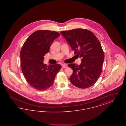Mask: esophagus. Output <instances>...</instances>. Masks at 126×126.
<instances>
[{
	"mask_svg": "<svg viewBox=\"0 0 126 126\" xmlns=\"http://www.w3.org/2000/svg\"><path fill=\"white\" fill-rule=\"evenodd\" d=\"M67 67V65L65 64H63L62 65V68H66Z\"/></svg>",
	"mask_w": 126,
	"mask_h": 126,
	"instance_id": "esophagus-1",
	"label": "esophagus"
}]
</instances>
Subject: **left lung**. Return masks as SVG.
<instances>
[{
    "label": "left lung",
    "instance_id": "1",
    "mask_svg": "<svg viewBox=\"0 0 126 126\" xmlns=\"http://www.w3.org/2000/svg\"><path fill=\"white\" fill-rule=\"evenodd\" d=\"M60 33L69 43L76 56L81 59V64H69L73 69L69 79L74 85L86 88L96 83L102 73L104 54L101 45L90 31L75 29L61 31Z\"/></svg>",
    "mask_w": 126,
    "mask_h": 126
}]
</instances>
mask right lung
I'll list each match as a JSON object with an SVG mask.
<instances>
[{
	"mask_svg": "<svg viewBox=\"0 0 126 126\" xmlns=\"http://www.w3.org/2000/svg\"><path fill=\"white\" fill-rule=\"evenodd\" d=\"M60 36L55 31L39 30L25 41L21 52V68L24 78L37 90H46L51 86L56 76L61 68L60 64L47 66L43 62L54 40Z\"/></svg>",
	"mask_w": 126,
	"mask_h": 126,
	"instance_id": "obj_1",
	"label": "right lung"
}]
</instances>
